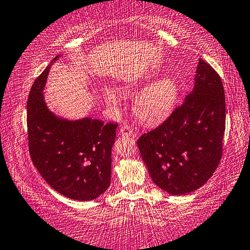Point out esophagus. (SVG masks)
Here are the masks:
<instances>
[{
    "instance_id": "obj_1",
    "label": "esophagus",
    "mask_w": 250,
    "mask_h": 250,
    "mask_svg": "<svg viewBox=\"0 0 250 250\" xmlns=\"http://www.w3.org/2000/svg\"><path fill=\"white\" fill-rule=\"evenodd\" d=\"M120 134L123 136H132L133 135V129L129 127L128 125H123L120 128Z\"/></svg>"
}]
</instances>
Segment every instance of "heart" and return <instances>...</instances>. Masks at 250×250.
<instances>
[{"label":"heart","instance_id":"b5f03b06","mask_svg":"<svg viewBox=\"0 0 250 250\" xmlns=\"http://www.w3.org/2000/svg\"><path fill=\"white\" fill-rule=\"evenodd\" d=\"M151 78L147 77L143 82L147 83ZM136 87H130L135 89ZM180 95V85L173 77H162L138 94L133 103L134 115L144 124H156L163 121L173 110ZM106 101L110 105H120V97L112 88H106Z\"/></svg>","mask_w":250,"mask_h":250}]
</instances>
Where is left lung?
Wrapping results in <instances>:
<instances>
[{"instance_id": "left-lung-1", "label": "left lung", "mask_w": 250, "mask_h": 250, "mask_svg": "<svg viewBox=\"0 0 250 250\" xmlns=\"http://www.w3.org/2000/svg\"><path fill=\"white\" fill-rule=\"evenodd\" d=\"M225 128L224 85L216 70L200 59L194 87L182 105L137 141L153 182L172 195L202 187L221 160Z\"/></svg>"}]
</instances>
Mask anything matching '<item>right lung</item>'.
<instances>
[{
    "label": "right lung",
    "instance_id": "right-lung-1",
    "mask_svg": "<svg viewBox=\"0 0 250 250\" xmlns=\"http://www.w3.org/2000/svg\"><path fill=\"white\" fill-rule=\"evenodd\" d=\"M60 56L53 58L51 63ZM51 64L34 80L26 106L29 152L42 178L69 199L94 200L110 186L117 123L68 121L48 108L43 89Z\"/></svg>",
    "mask_w": 250,
    "mask_h": 250
}]
</instances>
